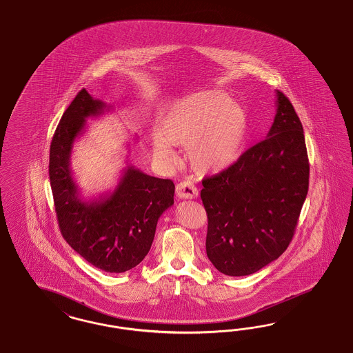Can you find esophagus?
Masks as SVG:
<instances>
[{
    "mask_svg": "<svg viewBox=\"0 0 353 353\" xmlns=\"http://www.w3.org/2000/svg\"><path fill=\"white\" fill-rule=\"evenodd\" d=\"M177 196L181 199H195L198 196V189L192 181H182L176 186Z\"/></svg>",
    "mask_w": 353,
    "mask_h": 353,
    "instance_id": "1",
    "label": "esophagus"
}]
</instances>
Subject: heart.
<instances>
[{"mask_svg": "<svg viewBox=\"0 0 353 353\" xmlns=\"http://www.w3.org/2000/svg\"><path fill=\"white\" fill-rule=\"evenodd\" d=\"M248 132L246 110L221 90H204L168 107L151 137L154 157L164 167L177 163L174 145L201 172L224 171L242 155Z\"/></svg>", "mask_w": 353, "mask_h": 353, "instance_id": "obj_1", "label": "heart"}]
</instances>
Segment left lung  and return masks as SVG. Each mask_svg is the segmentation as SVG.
Returning <instances> with one entry per match:
<instances>
[{
    "instance_id": "obj_1",
    "label": "left lung",
    "mask_w": 353,
    "mask_h": 353,
    "mask_svg": "<svg viewBox=\"0 0 353 353\" xmlns=\"http://www.w3.org/2000/svg\"><path fill=\"white\" fill-rule=\"evenodd\" d=\"M202 185L205 251L219 272L248 276L286 251L310 185L304 130L288 97L277 90L267 139Z\"/></svg>"
}]
</instances>
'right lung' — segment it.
<instances>
[{
	"instance_id": "1",
	"label": "right lung",
	"mask_w": 353,
	"mask_h": 353,
	"mask_svg": "<svg viewBox=\"0 0 353 353\" xmlns=\"http://www.w3.org/2000/svg\"><path fill=\"white\" fill-rule=\"evenodd\" d=\"M108 107L81 89L64 111L50 145L49 177L61 233L92 265L108 273L137 267L152 245L161 214L173 204L174 183L129 165L114 192L84 201L74 181L70 158L86 119Z\"/></svg>"
}]
</instances>
